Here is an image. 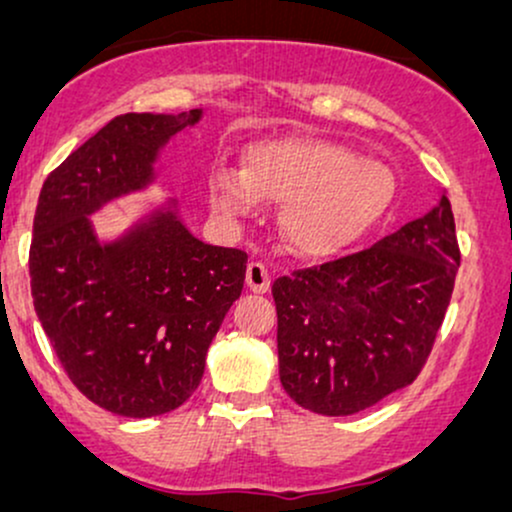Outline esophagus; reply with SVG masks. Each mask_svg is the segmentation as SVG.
<instances>
[{"mask_svg":"<svg viewBox=\"0 0 512 512\" xmlns=\"http://www.w3.org/2000/svg\"><path fill=\"white\" fill-rule=\"evenodd\" d=\"M246 285H249L251 292L263 294L270 289V273L268 266L261 261H251L249 268H246Z\"/></svg>","mask_w":512,"mask_h":512,"instance_id":"esophagus-1","label":"esophagus"}]
</instances>
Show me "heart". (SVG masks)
Here are the masks:
<instances>
[{"mask_svg": "<svg viewBox=\"0 0 512 512\" xmlns=\"http://www.w3.org/2000/svg\"><path fill=\"white\" fill-rule=\"evenodd\" d=\"M396 197L389 166L342 144L292 137L254 144L244 170L208 173V199L225 220L251 216L258 201L285 204L280 230L301 256H330L358 242L387 216Z\"/></svg>", "mask_w": 512, "mask_h": 512, "instance_id": "obj_1", "label": "heart"}]
</instances>
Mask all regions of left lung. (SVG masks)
<instances>
[{
    "mask_svg": "<svg viewBox=\"0 0 512 512\" xmlns=\"http://www.w3.org/2000/svg\"><path fill=\"white\" fill-rule=\"evenodd\" d=\"M460 266L441 194L377 244L273 282L280 382L301 408L353 415L415 382Z\"/></svg>",
    "mask_w": 512,
    "mask_h": 512,
    "instance_id": "8db88e82",
    "label": "left lung"
}]
</instances>
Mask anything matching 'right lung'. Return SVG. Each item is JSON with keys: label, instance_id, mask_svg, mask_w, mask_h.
<instances>
[{"label": "right lung", "instance_id": "add662e5", "mask_svg": "<svg viewBox=\"0 0 512 512\" xmlns=\"http://www.w3.org/2000/svg\"><path fill=\"white\" fill-rule=\"evenodd\" d=\"M199 118V109L116 116L47 175L37 199L35 313L68 380L123 418L170 413L194 394L244 287L249 256L199 242L170 208L113 244H99L87 220L147 185L159 149Z\"/></svg>", "mask_w": 512, "mask_h": 512}]
</instances>
